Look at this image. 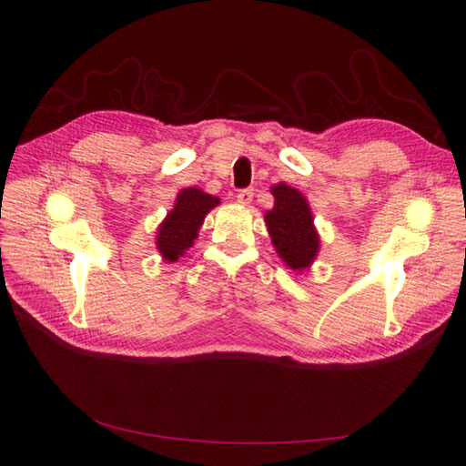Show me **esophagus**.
Instances as JSON below:
<instances>
[{
  "instance_id": "1",
  "label": "esophagus",
  "mask_w": 466,
  "mask_h": 466,
  "mask_svg": "<svg viewBox=\"0 0 466 466\" xmlns=\"http://www.w3.org/2000/svg\"><path fill=\"white\" fill-rule=\"evenodd\" d=\"M252 198H254L252 190H240L238 194H236V202L242 204V206H248L252 202Z\"/></svg>"
}]
</instances>
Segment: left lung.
<instances>
[{
	"mask_svg": "<svg viewBox=\"0 0 466 466\" xmlns=\"http://www.w3.org/2000/svg\"><path fill=\"white\" fill-rule=\"evenodd\" d=\"M270 192L274 206L264 212V222L276 254L292 272L310 270L320 252V236L309 200L300 190L284 182L274 184Z\"/></svg>",
	"mask_w": 466,
	"mask_h": 466,
	"instance_id": "8db88e82",
	"label": "left lung"
}]
</instances>
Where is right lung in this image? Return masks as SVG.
Listing matches in <instances>:
<instances>
[{"mask_svg": "<svg viewBox=\"0 0 466 466\" xmlns=\"http://www.w3.org/2000/svg\"><path fill=\"white\" fill-rule=\"evenodd\" d=\"M218 204H220V198L206 194L196 186L177 192L174 208L166 214L156 232V250L160 252L162 260L167 264L177 262L187 248H192L204 218Z\"/></svg>", "mask_w": 466, "mask_h": 466, "instance_id": "obj_1", "label": "right lung"}]
</instances>
